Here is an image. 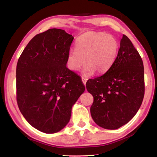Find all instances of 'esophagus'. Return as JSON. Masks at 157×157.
<instances>
[{"label": "esophagus", "instance_id": "esophagus-1", "mask_svg": "<svg viewBox=\"0 0 157 157\" xmlns=\"http://www.w3.org/2000/svg\"><path fill=\"white\" fill-rule=\"evenodd\" d=\"M81 79H82V82H83V84H84V85H85L86 82H87V78H85V77H83V76H82Z\"/></svg>", "mask_w": 157, "mask_h": 157}]
</instances>
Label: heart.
I'll return each instance as SVG.
<instances>
[{
  "label": "heart",
  "mask_w": 157,
  "mask_h": 157,
  "mask_svg": "<svg viewBox=\"0 0 157 157\" xmlns=\"http://www.w3.org/2000/svg\"><path fill=\"white\" fill-rule=\"evenodd\" d=\"M118 50L119 43L113 35L89 32L76 39L75 49L70 50L67 56V66L72 71H78L87 62L85 75L94 71L102 74L113 64Z\"/></svg>",
  "instance_id": "b5f03b06"
}]
</instances>
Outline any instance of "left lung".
Masks as SVG:
<instances>
[{
  "label": "left lung",
  "instance_id": "1",
  "mask_svg": "<svg viewBox=\"0 0 157 157\" xmlns=\"http://www.w3.org/2000/svg\"><path fill=\"white\" fill-rule=\"evenodd\" d=\"M86 88L94 97L92 119L100 127L117 129L135 116L144 96L141 56L126 35L113 64L103 75L89 79Z\"/></svg>",
  "mask_w": 157,
  "mask_h": 157
}]
</instances>
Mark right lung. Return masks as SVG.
<instances>
[{
    "label": "right lung",
    "mask_w": 157,
    "mask_h": 157,
    "mask_svg": "<svg viewBox=\"0 0 157 157\" xmlns=\"http://www.w3.org/2000/svg\"><path fill=\"white\" fill-rule=\"evenodd\" d=\"M74 38L52 28L36 34L25 47L16 68V98L21 113L40 132H59L69 122L72 105L85 87L66 67Z\"/></svg>",
    "instance_id": "right-lung-1"
}]
</instances>
